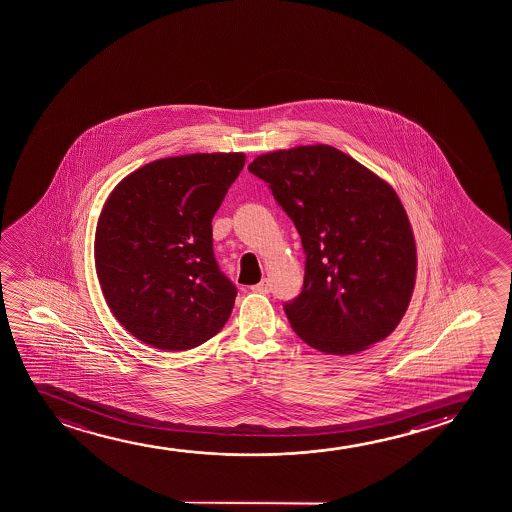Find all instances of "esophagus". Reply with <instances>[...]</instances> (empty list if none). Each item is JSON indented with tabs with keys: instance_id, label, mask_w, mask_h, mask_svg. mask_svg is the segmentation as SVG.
<instances>
[{
	"instance_id": "esophagus-1",
	"label": "esophagus",
	"mask_w": 512,
	"mask_h": 512,
	"mask_svg": "<svg viewBox=\"0 0 512 512\" xmlns=\"http://www.w3.org/2000/svg\"><path fill=\"white\" fill-rule=\"evenodd\" d=\"M253 292H257V294H269L271 292V285H269V281L262 280L257 285H253Z\"/></svg>"
}]
</instances>
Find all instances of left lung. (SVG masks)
<instances>
[{"label":"left lung","mask_w":512,"mask_h":512,"mask_svg":"<svg viewBox=\"0 0 512 512\" xmlns=\"http://www.w3.org/2000/svg\"><path fill=\"white\" fill-rule=\"evenodd\" d=\"M294 222L306 255L288 322L311 348L351 355L406 313L416 246L404 206L379 176L329 145L260 155L248 166Z\"/></svg>","instance_id":"obj_1"}]
</instances>
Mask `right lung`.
Segmentation results:
<instances>
[{
    "mask_svg": "<svg viewBox=\"0 0 512 512\" xmlns=\"http://www.w3.org/2000/svg\"><path fill=\"white\" fill-rule=\"evenodd\" d=\"M245 154L154 161L108 197L96 231L106 304L136 339L159 350L196 348L231 316L238 288L218 267L211 218Z\"/></svg>",
    "mask_w": 512,
    "mask_h": 512,
    "instance_id": "1",
    "label": "right lung"
}]
</instances>
